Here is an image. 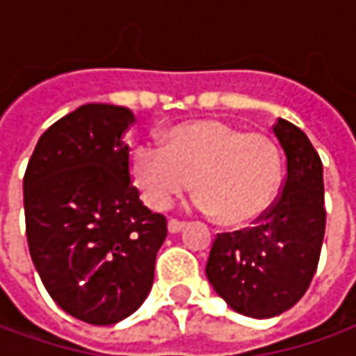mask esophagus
<instances>
[{"label": "esophagus", "mask_w": 356, "mask_h": 356, "mask_svg": "<svg viewBox=\"0 0 356 356\" xmlns=\"http://www.w3.org/2000/svg\"><path fill=\"white\" fill-rule=\"evenodd\" d=\"M185 228V222H181V220H175V218H171L168 222V229H169V234H179L181 229Z\"/></svg>", "instance_id": "34e87169"}]
</instances>
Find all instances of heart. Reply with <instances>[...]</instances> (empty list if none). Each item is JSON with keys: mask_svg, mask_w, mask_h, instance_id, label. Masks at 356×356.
Wrapping results in <instances>:
<instances>
[{"mask_svg": "<svg viewBox=\"0 0 356 356\" xmlns=\"http://www.w3.org/2000/svg\"><path fill=\"white\" fill-rule=\"evenodd\" d=\"M128 173L149 209L165 210L195 179L198 204L224 226H245L269 209L280 183V152L265 132L204 118L169 128L161 149L136 144Z\"/></svg>", "mask_w": 356, "mask_h": 356, "instance_id": "heart-1", "label": "heart"}]
</instances>
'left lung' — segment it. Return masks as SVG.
Segmentation results:
<instances>
[{
  "label": "left lung",
  "mask_w": 356,
  "mask_h": 356,
  "mask_svg": "<svg viewBox=\"0 0 356 356\" xmlns=\"http://www.w3.org/2000/svg\"><path fill=\"white\" fill-rule=\"evenodd\" d=\"M286 156L284 185L251 228L218 234L207 277L222 298L249 318L290 310L310 286L325 234L323 168L308 136L279 118L273 127Z\"/></svg>",
  "instance_id": "obj_1"
}]
</instances>
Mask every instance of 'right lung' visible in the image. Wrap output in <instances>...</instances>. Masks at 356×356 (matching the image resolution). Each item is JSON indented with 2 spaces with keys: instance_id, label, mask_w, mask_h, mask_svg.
<instances>
[{
  "instance_id": "1",
  "label": "right lung",
  "mask_w": 356,
  "mask_h": 356,
  "mask_svg": "<svg viewBox=\"0 0 356 356\" xmlns=\"http://www.w3.org/2000/svg\"><path fill=\"white\" fill-rule=\"evenodd\" d=\"M132 111L91 103L46 130L23 193L29 251L52 300L91 325L128 318L146 300L168 220L142 204L128 173Z\"/></svg>"
}]
</instances>
